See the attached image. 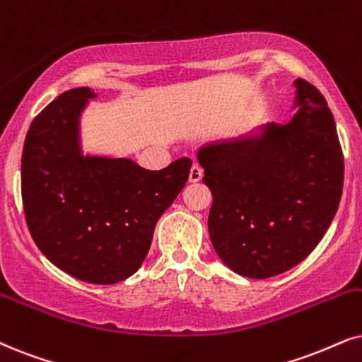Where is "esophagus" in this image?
I'll list each match as a JSON object with an SVG mask.
<instances>
[{
    "instance_id": "esophagus-1",
    "label": "esophagus",
    "mask_w": 362,
    "mask_h": 362,
    "mask_svg": "<svg viewBox=\"0 0 362 362\" xmlns=\"http://www.w3.org/2000/svg\"><path fill=\"white\" fill-rule=\"evenodd\" d=\"M202 175H204L202 168H200L199 165H192L190 175H189V182H190V184H197V182L202 180Z\"/></svg>"
}]
</instances>
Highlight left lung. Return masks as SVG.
<instances>
[{
	"label": "left lung",
	"mask_w": 362,
	"mask_h": 362,
	"mask_svg": "<svg viewBox=\"0 0 362 362\" xmlns=\"http://www.w3.org/2000/svg\"><path fill=\"white\" fill-rule=\"evenodd\" d=\"M294 115L197 150L212 192L209 234L228 269L250 279L282 274L308 257L337 212L344 158L326 98L294 81Z\"/></svg>",
	"instance_id": "1"
}]
</instances>
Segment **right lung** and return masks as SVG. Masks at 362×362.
Listing matches in <instances>:
<instances>
[{
    "label": "right lung",
    "instance_id": "right-lung-1",
    "mask_svg": "<svg viewBox=\"0 0 362 362\" xmlns=\"http://www.w3.org/2000/svg\"><path fill=\"white\" fill-rule=\"evenodd\" d=\"M95 98L88 86L71 88L35 118L23 147L21 195L45 257L68 276L108 286L140 269L192 160L147 170L132 158L85 153L81 117Z\"/></svg>",
    "mask_w": 362,
    "mask_h": 362
}]
</instances>
